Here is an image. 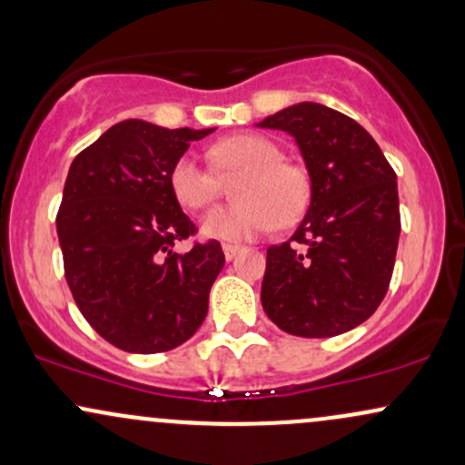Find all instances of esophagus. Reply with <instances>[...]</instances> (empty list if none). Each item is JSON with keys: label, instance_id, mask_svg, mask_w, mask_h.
<instances>
[{"label": "esophagus", "instance_id": "34e87169", "mask_svg": "<svg viewBox=\"0 0 465 465\" xmlns=\"http://www.w3.org/2000/svg\"><path fill=\"white\" fill-rule=\"evenodd\" d=\"M223 251H225L227 260H233L242 251V247H238V244H223Z\"/></svg>", "mask_w": 465, "mask_h": 465}]
</instances>
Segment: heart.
I'll return each mask as SVG.
<instances>
[{
  "label": "heart",
  "instance_id": "1",
  "mask_svg": "<svg viewBox=\"0 0 465 465\" xmlns=\"http://www.w3.org/2000/svg\"><path fill=\"white\" fill-rule=\"evenodd\" d=\"M218 173H242L233 185L238 203L212 210L203 218L207 236L244 242L269 233L277 223L292 225L311 203V177L306 168L282 159V148L269 137L238 133L210 148ZM199 154L183 153L170 168V190L185 210L210 207L218 196V177Z\"/></svg>",
  "mask_w": 465,
  "mask_h": 465
}]
</instances>
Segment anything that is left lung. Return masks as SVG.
I'll list each match as a JSON object with an SVG mask.
<instances>
[{"mask_svg": "<svg viewBox=\"0 0 465 465\" xmlns=\"http://www.w3.org/2000/svg\"><path fill=\"white\" fill-rule=\"evenodd\" d=\"M260 126L295 137L312 183L297 232L266 249L264 312L306 339L348 332L389 291L400 238L396 173L359 122L323 104H292Z\"/></svg>", "mask_w": 465, "mask_h": 465, "instance_id": "obj_1", "label": "left lung"}]
</instances>
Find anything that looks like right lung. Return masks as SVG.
Returning <instances> with one entry per match:
<instances>
[{"mask_svg": "<svg viewBox=\"0 0 465 465\" xmlns=\"http://www.w3.org/2000/svg\"><path fill=\"white\" fill-rule=\"evenodd\" d=\"M214 129L124 120L78 153L56 214L65 280L78 311L115 348L157 354L185 343L207 314L225 264L218 240L196 233L170 190V168Z\"/></svg>", "mask_w": 465, "mask_h": 465, "instance_id": "obj_1", "label": "right lung"}]
</instances>
